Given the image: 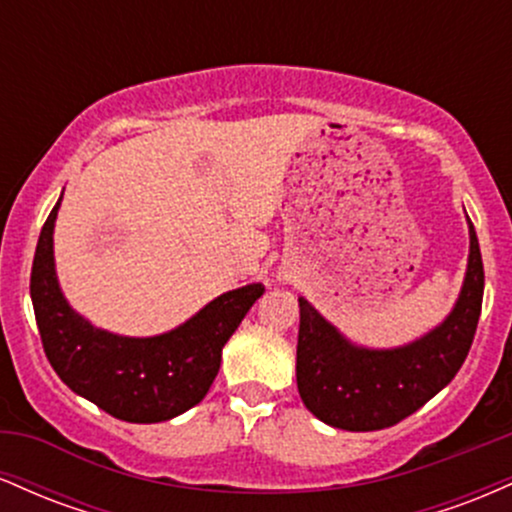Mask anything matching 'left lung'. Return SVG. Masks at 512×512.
<instances>
[{
	"label": "left lung",
	"mask_w": 512,
	"mask_h": 512,
	"mask_svg": "<svg viewBox=\"0 0 512 512\" xmlns=\"http://www.w3.org/2000/svg\"><path fill=\"white\" fill-rule=\"evenodd\" d=\"M460 296L440 325L414 342L370 349L344 337L305 298L296 349L298 395L313 416L344 431L395 426L457 375L472 346L484 298V264L472 221Z\"/></svg>",
	"instance_id": "obj_1"
}]
</instances>
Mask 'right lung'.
Listing matches in <instances>:
<instances>
[{
    "label": "right lung",
    "instance_id": "obj_1",
    "mask_svg": "<svg viewBox=\"0 0 512 512\" xmlns=\"http://www.w3.org/2000/svg\"><path fill=\"white\" fill-rule=\"evenodd\" d=\"M60 204L62 197L40 231L31 272L35 322L50 366L69 390L129 424H158L185 414L209 392L223 346L264 286L221 293L190 320L154 337L103 330L76 313L60 289L52 240Z\"/></svg>",
    "mask_w": 512,
    "mask_h": 512
}]
</instances>
